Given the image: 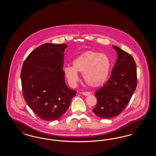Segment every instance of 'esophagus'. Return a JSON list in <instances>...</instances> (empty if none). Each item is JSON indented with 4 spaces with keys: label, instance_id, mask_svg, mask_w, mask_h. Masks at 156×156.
<instances>
[{
    "label": "esophagus",
    "instance_id": "obj_1",
    "mask_svg": "<svg viewBox=\"0 0 156 156\" xmlns=\"http://www.w3.org/2000/svg\"><path fill=\"white\" fill-rule=\"evenodd\" d=\"M82 94V95H83L85 96H88L91 94L90 92H83Z\"/></svg>",
    "mask_w": 156,
    "mask_h": 156
}]
</instances>
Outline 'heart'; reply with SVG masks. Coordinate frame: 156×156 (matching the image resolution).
Masks as SVG:
<instances>
[{"mask_svg":"<svg viewBox=\"0 0 156 156\" xmlns=\"http://www.w3.org/2000/svg\"><path fill=\"white\" fill-rule=\"evenodd\" d=\"M73 67L63 68V73L70 85L74 86L79 80L78 73H82L83 81L90 87L103 85L109 76L111 61L105 54L88 51L79 55L72 62Z\"/></svg>","mask_w":156,"mask_h":156,"instance_id":"1","label":"heart"}]
</instances>
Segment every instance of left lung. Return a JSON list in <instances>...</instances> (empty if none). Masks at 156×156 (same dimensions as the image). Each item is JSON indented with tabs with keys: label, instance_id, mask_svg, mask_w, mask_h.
<instances>
[{
	"label": "left lung",
	"instance_id": "left-lung-1",
	"mask_svg": "<svg viewBox=\"0 0 156 156\" xmlns=\"http://www.w3.org/2000/svg\"><path fill=\"white\" fill-rule=\"evenodd\" d=\"M118 58L111 75L104 86L95 92L97 104L93 112L103 119L119 115L129 104L136 88L137 68L133 57L113 45Z\"/></svg>",
	"mask_w": 156,
	"mask_h": 156
}]
</instances>
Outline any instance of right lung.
<instances>
[{
	"label": "right lung",
	"mask_w": 156,
	"mask_h": 156,
	"mask_svg": "<svg viewBox=\"0 0 156 156\" xmlns=\"http://www.w3.org/2000/svg\"><path fill=\"white\" fill-rule=\"evenodd\" d=\"M66 44L45 43L24 60L21 70L23 97L40 119L60 118L70 106L76 92L69 88L63 73Z\"/></svg>",
	"instance_id": "1"
}]
</instances>
